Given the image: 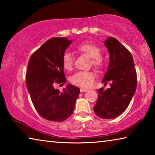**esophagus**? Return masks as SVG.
Here are the masks:
<instances>
[{
	"label": "esophagus",
	"instance_id": "obj_1",
	"mask_svg": "<svg viewBox=\"0 0 155 155\" xmlns=\"http://www.w3.org/2000/svg\"><path fill=\"white\" fill-rule=\"evenodd\" d=\"M80 91H81V92H85V91H88V89H86V88H81V89H80Z\"/></svg>",
	"mask_w": 155,
	"mask_h": 155
}]
</instances>
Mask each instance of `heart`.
<instances>
[{"label": "heart", "instance_id": "1", "mask_svg": "<svg viewBox=\"0 0 155 155\" xmlns=\"http://www.w3.org/2000/svg\"><path fill=\"white\" fill-rule=\"evenodd\" d=\"M78 51L82 52L91 57L90 64L98 70H101L105 65V59L101 54V50L98 46L91 42H83L77 46ZM62 65L65 69L72 70L73 66V57L70 52H65L61 59ZM96 78L95 72L89 71H79L70 77V82L81 87H90L92 85Z\"/></svg>", "mask_w": 155, "mask_h": 155}]
</instances>
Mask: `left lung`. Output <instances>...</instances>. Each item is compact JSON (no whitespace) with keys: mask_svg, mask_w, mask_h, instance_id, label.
Returning <instances> with one entry per match:
<instances>
[{"mask_svg":"<svg viewBox=\"0 0 155 155\" xmlns=\"http://www.w3.org/2000/svg\"><path fill=\"white\" fill-rule=\"evenodd\" d=\"M109 52L108 70L102 82L110 81L111 87L98 89L94 111L103 119H113L124 112L137 87V72L130 52L120 41L109 37L104 41Z\"/></svg>","mask_w":155,"mask_h":155,"instance_id":"8db88e82","label":"left lung"}]
</instances>
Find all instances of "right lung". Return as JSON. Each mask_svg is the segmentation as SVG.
I'll return each instance as SVG.
<instances>
[{
  "mask_svg": "<svg viewBox=\"0 0 155 155\" xmlns=\"http://www.w3.org/2000/svg\"><path fill=\"white\" fill-rule=\"evenodd\" d=\"M72 41L65 38H52L33 52L28 63L26 85L36 111L43 118L61 122L72 114L79 88L70 84L64 92L54 84L66 83L62 56Z\"/></svg>",
  "mask_w": 155,
  "mask_h": 155,
  "instance_id": "add662e5",
  "label": "right lung"
}]
</instances>
